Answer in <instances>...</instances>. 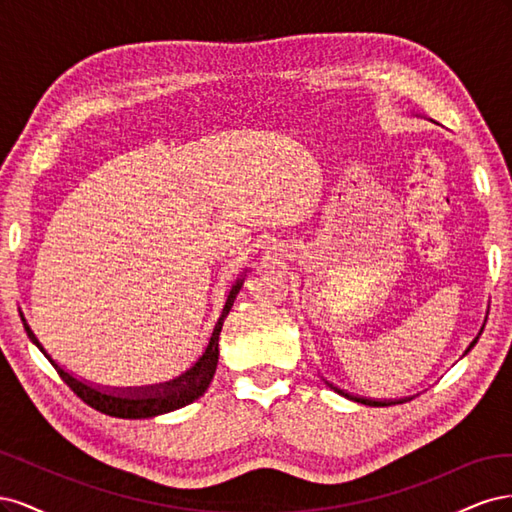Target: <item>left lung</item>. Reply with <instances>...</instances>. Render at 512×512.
<instances>
[{
	"label": "left lung",
	"mask_w": 512,
	"mask_h": 512,
	"mask_svg": "<svg viewBox=\"0 0 512 512\" xmlns=\"http://www.w3.org/2000/svg\"><path fill=\"white\" fill-rule=\"evenodd\" d=\"M478 339V337H476ZM476 339L474 342L470 344V348L476 344ZM470 348L466 350V352H470ZM331 389L335 391V393H339V395H344V397H348V399H352V401H359V404H365V406H393V404H404V401H408V399H367V397H359V395H350V393H346V391H342V389H337V386H333L331 382H327Z\"/></svg>",
	"instance_id": "obj_1"
}]
</instances>
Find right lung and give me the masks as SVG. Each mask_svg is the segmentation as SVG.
<instances>
[{
  "instance_id": "right-lung-1",
  "label": "right lung",
  "mask_w": 512,
  "mask_h": 512,
  "mask_svg": "<svg viewBox=\"0 0 512 512\" xmlns=\"http://www.w3.org/2000/svg\"><path fill=\"white\" fill-rule=\"evenodd\" d=\"M241 286H243V277H239L235 286H232V290L228 292L224 312H222L218 324H215L211 342H209L205 354L200 356L198 363L192 369L185 371V374H181L173 382H164L160 386H145V389H134V391L132 389L130 391H102V389H96V386H91V384H87L79 378H74L72 374H68L64 367H59L51 359L49 352L42 348V344L38 342V337L34 335V331L29 329V324L25 322V318H21V320H23V327L27 331V337L32 339V342L40 348V352L57 369V374L61 376V380H64L70 386V389L85 401L87 406H91L102 414L117 416V418H151V416L166 414V412H173L177 408L188 406V404H192L194 399H198L209 389V384H211L213 374H215V367H218V356H220L218 339H220L222 324H224V318L230 312L232 303H235Z\"/></svg>"
}]
</instances>
